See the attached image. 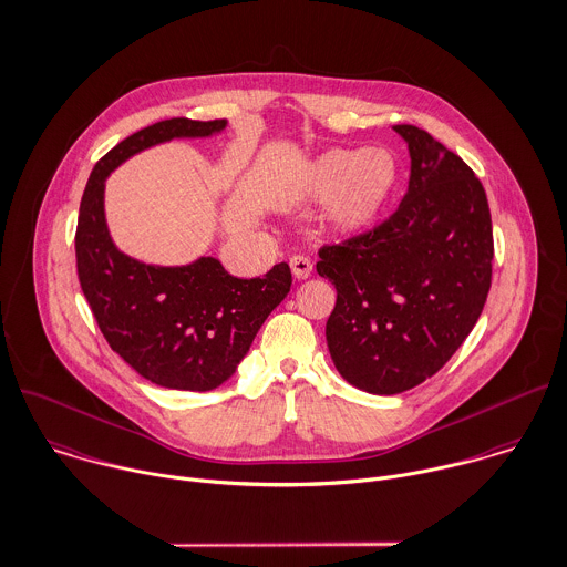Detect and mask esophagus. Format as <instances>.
<instances>
[{"label":"esophagus","instance_id":"esophagus-1","mask_svg":"<svg viewBox=\"0 0 567 567\" xmlns=\"http://www.w3.org/2000/svg\"><path fill=\"white\" fill-rule=\"evenodd\" d=\"M289 267H291L293 278H298V280L309 278L311 271H313V262H311L307 256H293V258L289 260Z\"/></svg>","mask_w":567,"mask_h":567}]
</instances>
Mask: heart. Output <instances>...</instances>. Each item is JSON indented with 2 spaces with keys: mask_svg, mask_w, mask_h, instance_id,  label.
<instances>
[{
  "mask_svg": "<svg viewBox=\"0 0 567 567\" xmlns=\"http://www.w3.org/2000/svg\"><path fill=\"white\" fill-rule=\"evenodd\" d=\"M400 183V163L391 150L338 147L302 172V192L327 203L322 225L338 238L367 231L389 207Z\"/></svg>",
  "mask_w": 567,
  "mask_h": 567,
  "instance_id": "obj_1",
  "label": "heart"
}]
</instances>
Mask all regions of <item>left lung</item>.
<instances>
[{"instance_id":"obj_1","label":"left lung","mask_w":567,"mask_h":567,"mask_svg":"<svg viewBox=\"0 0 567 567\" xmlns=\"http://www.w3.org/2000/svg\"><path fill=\"white\" fill-rule=\"evenodd\" d=\"M411 156L409 189L378 229L320 249L336 285L327 344L360 391L395 395L435 375L482 316L493 276V220L484 185L415 125H393Z\"/></svg>"}]
</instances>
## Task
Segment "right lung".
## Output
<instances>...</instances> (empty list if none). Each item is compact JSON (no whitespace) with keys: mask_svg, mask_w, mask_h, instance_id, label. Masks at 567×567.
<instances>
[{"mask_svg":"<svg viewBox=\"0 0 567 567\" xmlns=\"http://www.w3.org/2000/svg\"><path fill=\"white\" fill-rule=\"evenodd\" d=\"M227 118H167L134 132L92 169L76 223V271L83 296L112 351L152 384L212 391L249 353L269 313L287 298L291 271L274 265L262 278H236L218 258L152 265L123 254L105 220V181L127 158L172 138H205Z\"/></svg>","mask_w":567,"mask_h":567,"instance_id":"right-lung-1","label":"right lung"}]
</instances>
